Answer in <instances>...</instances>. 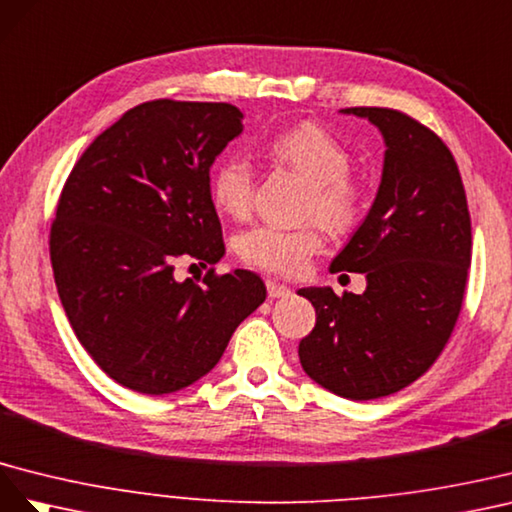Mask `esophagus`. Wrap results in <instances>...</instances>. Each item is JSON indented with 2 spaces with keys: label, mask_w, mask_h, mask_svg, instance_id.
I'll use <instances>...</instances> for the list:
<instances>
[{
  "label": "esophagus",
  "mask_w": 512,
  "mask_h": 512,
  "mask_svg": "<svg viewBox=\"0 0 512 512\" xmlns=\"http://www.w3.org/2000/svg\"><path fill=\"white\" fill-rule=\"evenodd\" d=\"M266 287H268V296L270 298H287V296H291V289L287 285H283V283L268 281Z\"/></svg>",
  "instance_id": "esophagus-1"
}]
</instances>
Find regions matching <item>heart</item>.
Masks as SVG:
<instances>
[{"label":"heart","instance_id":"heart-1","mask_svg":"<svg viewBox=\"0 0 512 512\" xmlns=\"http://www.w3.org/2000/svg\"><path fill=\"white\" fill-rule=\"evenodd\" d=\"M276 163L296 171L309 182L306 214H315L332 231L349 229L362 210V186L349 175L352 154L319 124L304 122L276 135L270 145ZM210 193L214 206L242 218L253 206L255 169L244 156H227L218 163ZM324 246L317 225L294 229L276 225H253L242 231L236 248L238 255L255 268L281 276H298L309 266L315 253Z\"/></svg>","mask_w":512,"mask_h":512}]
</instances>
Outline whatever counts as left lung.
<instances>
[{"instance_id":"8db88e82","label":"left lung","mask_w":512,"mask_h":512,"mask_svg":"<svg viewBox=\"0 0 512 512\" xmlns=\"http://www.w3.org/2000/svg\"><path fill=\"white\" fill-rule=\"evenodd\" d=\"M341 113L367 118L386 143L373 206L330 266L362 272L367 289H300L317 319L298 356L319 386L371 401L410 386L442 354L461 313L472 223L459 167L431 128L397 109Z\"/></svg>"}]
</instances>
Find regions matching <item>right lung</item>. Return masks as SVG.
<instances>
[{
	"instance_id": "1",
	"label": "right lung",
	"mask_w": 512,
	"mask_h": 512,
	"mask_svg": "<svg viewBox=\"0 0 512 512\" xmlns=\"http://www.w3.org/2000/svg\"><path fill=\"white\" fill-rule=\"evenodd\" d=\"M242 118L227 102H143L64 184L49 240L57 294L85 352L130 390L191 386L266 300L255 272H214L225 244L210 167ZM180 258L211 266L201 286L174 279Z\"/></svg>"
}]
</instances>
